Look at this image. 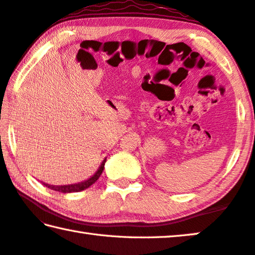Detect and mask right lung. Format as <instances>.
Listing matches in <instances>:
<instances>
[{"instance_id":"1","label":"right lung","mask_w":255,"mask_h":255,"mask_svg":"<svg viewBox=\"0 0 255 255\" xmlns=\"http://www.w3.org/2000/svg\"><path fill=\"white\" fill-rule=\"evenodd\" d=\"M106 161H107V159L103 160V162H102V164H101L100 169L94 176L91 177V178L86 180V181H83V183L74 184V185H66V186H53V185H48V184H44V185H45L47 188H51V189H53V191L61 192V193H75V192L84 191V189L88 188L91 185L94 184L95 181L99 179V177L101 176V173H102L103 169H104V164H106Z\"/></svg>"}]
</instances>
